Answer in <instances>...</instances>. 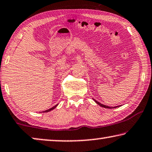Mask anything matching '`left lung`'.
<instances>
[{"mask_svg": "<svg viewBox=\"0 0 152 152\" xmlns=\"http://www.w3.org/2000/svg\"><path fill=\"white\" fill-rule=\"evenodd\" d=\"M93 100H94V101H95V102H96V104H99V106L102 107H104V108H107V109H113V108H117V107H119L120 106H121V105H120V106H115V107H109V106L104 105V104H103L100 103L99 102H98L97 100H95V99H93Z\"/></svg>", "mask_w": 152, "mask_h": 152, "instance_id": "1", "label": "left lung"}]
</instances>
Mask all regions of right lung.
I'll list each match as a JSON object with an SVG mask.
<instances>
[{
    "label": "right lung",
    "instance_id": "add662e5",
    "mask_svg": "<svg viewBox=\"0 0 152 152\" xmlns=\"http://www.w3.org/2000/svg\"><path fill=\"white\" fill-rule=\"evenodd\" d=\"M58 106V104H56L55 106H53V107H52V108H50V109H48V110H45V111H43V113H47V112H49V111H52V110H53V109H54L56 107Z\"/></svg>",
    "mask_w": 152,
    "mask_h": 152
}]
</instances>
